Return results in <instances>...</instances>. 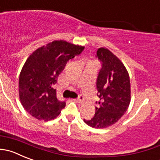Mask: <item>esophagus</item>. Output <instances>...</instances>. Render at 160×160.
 Returning a JSON list of instances; mask_svg holds the SVG:
<instances>
[{
	"label": "esophagus",
	"instance_id": "esophagus-1",
	"mask_svg": "<svg viewBox=\"0 0 160 160\" xmlns=\"http://www.w3.org/2000/svg\"><path fill=\"white\" fill-rule=\"evenodd\" d=\"M75 101H77L78 102H82L83 101V97L82 95H79V97L77 98H76Z\"/></svg>",
	"mask_w": 160,
	"mask_h": 160
}]
</instances>
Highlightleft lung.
Instances as JSON below:
<instances>
[{
  "label": "left lung",
  "mask_w": 160,
  "mask_h": 160,
  "mask_svg": "<svg viewBox=\"0 0 160 160\" xmlns=\"http://www.w3.org/2000/svg\"><path fill=\"white\" fill-rule=\"evenodd\" d=\"M96 57L102 63L96 83L100 101L96 102L94 116L83 121L99 129L116 123L126 112L131 102V83L124 65L109 50L100 48Z\"/></svg>",
  "instance_id": "8db88e82"
}]
</instances>
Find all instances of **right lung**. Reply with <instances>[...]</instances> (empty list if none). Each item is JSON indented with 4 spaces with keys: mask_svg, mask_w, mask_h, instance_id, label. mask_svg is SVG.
<instances>
[{
    "mask_svg": "<svg viewBox=\"0 0 160 160\" xmlns=\"http://www.w3.org/2000/svg\"><path fill=\"white\" fill-rule=\"evenodd\" d=\"M84 49L65 41H55L34 51L25 62L19 76V99L27 112L45 121L56 118L66 106L58 100V77L68 61Z\"/></svg>",
    "mask_w": 160,
    "mask_h": 160,
    "instance_id": "1",
    "label": "right lung"
}]
</instances>
